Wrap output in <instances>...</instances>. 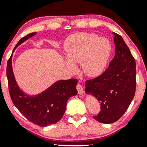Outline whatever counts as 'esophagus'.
I'll list each match as a JSON object with an SVG mask.
<instances>
[{
    "label": "esophagus",
    "instance_id": "esophagus-1",
    "mask_svg": "<svg viewBox=\"0 0 147 147\" xmlns=\"http://www.w3.org/2000/svg\"><path fill=\"white\" fill-rule=\"evenodd\" d=\"M77 91H78V93L79 94V95H83V94H84V89H83V88H82L81 84H77Z\"/></svg>",
    "mask_w": 147,
    "mask_h": 147
}]
</instances>
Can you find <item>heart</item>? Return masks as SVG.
Wrapping results in <instances>:
<instances>
[{"label": "heart", "mask_w": 147, "mask_h": 147, "mask_svg": "<svg viewBox=\"0 0 147 147\" xmlns=\"http://www.w3.org/2000/svg\"><path fill=\"white\" fill-rule=\"evenodd\" d=\"M65 65L69 70L76 69L75 63H82L84 73L96 77L102 73L111 53L109 39L93 33L78 32L70 35L64 43Z\"/></svg>", "instance_id": "obj_1"}]
</instances>
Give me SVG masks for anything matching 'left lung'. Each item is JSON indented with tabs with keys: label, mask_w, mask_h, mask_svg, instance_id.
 Returning <instances> with one entry per match:
<instances>
[{
	"label": "left lung",
	"mask_w": 147,
	"mask_h": 147,
	"mask_svg": "<svg viewBox=\"0 0 147 147\" xmlns=\"http://www.w3.org/2000/svg\"><path fill=\"white\" fill-rule=\"evenodd\" d=\"M115 55L109 68L97 78L86 82L85 93L100 103L94 119L104 124L118 120L132 102L136 88V61L120 35L113 32Z\"/></svg>",
	"instance_id": "8db88e82"
}]
</instances>
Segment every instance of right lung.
<instances>
[{
	"instance_id": "obj_1",
	"label": "right lung",
	"mask_w": 147,
	"mask_h": 147,
	"mask_svg": "<svg viewBox=\"0 0 147 147\" xmlns=\"http://www.w3.org/2000/svg\"><path fill=\"white\" fill-rule=\"evenodd\" d=\"M30 33L22 38L13 50L36 34ZM12 55L7 65V77L10 97L14 106L30 122L40 126L56 124L63 117L67 102L77 94V80H59L48 88L36 95H29L20 88L16 82L12 68Z\"/></svg>"
}]
</instances>
